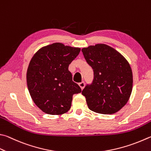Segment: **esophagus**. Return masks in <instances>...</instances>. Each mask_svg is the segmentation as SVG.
Listing matches in <instances>:
<instances>
[{
    "instance_id": "34e87169",
    "label": "esophagus",
    "mask_w": 151,
    "mask_h": 151,
    "mask_svg": "<svg viewBox=\"0 0 151 151\" xmlns=\"http://www.w3.org/2000/svg\"><path fill=\"white\" fill-rule=\"evenodd\" d=\"M78 85H79V86L81 87V88L83 90L84 88V86H85V83H84V81H83V82H81V83H78Z\"/></svg>"
}]
</instances>
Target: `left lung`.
<instances>
[{
	"mask_svg": "<svg viewBox=\"0 0 151 151\" xmlns=\"http://www.w3.org/2000/svg\"><path fill=\"white\" fill-rule=\"evenodd\" d=\"M82 52L94 71L92 83L82 91L88 107L98 114L116 113L127 104L132 92L129 63L116 49L103 43L83 48Z\"/></svg>",
	"mask_w": 151,
	"mask_h": 151,
	"instance_id": "obj_1",
	"label": "left lung"
}]
</instances>
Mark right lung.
I'll list each match as a JSON object with an SVG mask.
<instances>
[{
    "label": "right lung",
    "mask_w": 151,
    "mask_h": 151,
    "mask_svg": "<svg viewBox=\"0 0 151 151\" xmlns=\"http://www.w3.org/2000/svg\"><path fill=\"white\" fill-rule=\"evenodd\" d=\"M80 51L79 47L54 43L40 49L33 56L27 70V85L34 102L44 113H66L73 94L81 92L68 70Z\"/></svg>",
    "instance_id": "1"
}]
</instances>
